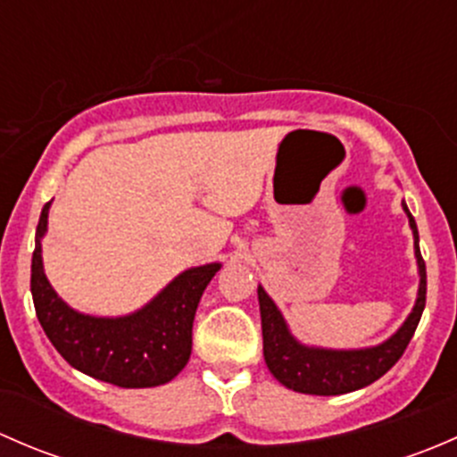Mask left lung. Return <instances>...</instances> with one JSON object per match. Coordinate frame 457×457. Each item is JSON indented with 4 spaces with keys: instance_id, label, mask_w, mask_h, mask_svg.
Listing matches in <instances>:
<instances>
[{
    "instance_id": "left-lung-1",
    "label": "left lung",
    "mask_w": 457,
    "mask_h": 457,
    "mask_svg": "<svg viewBox=\"0 0 457 457\" xmlns=\"http://www.w3.org/2000/svg\"><path fill=\"white\" fill-rule=\"evenodd\" d=\"M413 229V245H416L418 267H420V289L413 312L404 325L378 347L353 349V352H334V349L305 347L296 343L289 334L278 307L274 305L265 289L258 287V305H261L262 322V356L276 380L287 389L312 395H340L349 391L362 389L378 378L385 376L407 349L409 340L416 334L422 310L427 303V267L418 245V228L411 212L403 203Z\"/></svg>"
}]
</instances>
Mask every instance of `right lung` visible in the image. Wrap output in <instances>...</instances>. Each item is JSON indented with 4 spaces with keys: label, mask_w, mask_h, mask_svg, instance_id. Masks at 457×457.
Here are the masks:
<instances>
[{
    "label": "right lung",
    "mask_w": 457,
    "mask_h": 457,
    "mask_svg": "<svg viewBox=\"0 0 457 457\" xmlns=\"http://www.w3.org/2000/svg\"><path fill=\"white\" fill-rule=\"evenodd\" d=\"M46 203L37 223L30 292L46 336L75 370L126 389L159 386L187 365L196 307L219 262L192 267L172 280L150 305L123 318H95L71 310L50 287L41 265Z\"/></svg>",
    "instance_id": "add662e5"
}]
</instances>
